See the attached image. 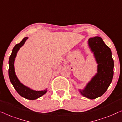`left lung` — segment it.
<instances>
[{
  "mask_svg": "<svg viewBox=\"0 0 122 122\" xmlns=\"http://www.w3.org/2000/svg\"><path fill=\"white\" fill-rule=\"evenodd\" d=\"M88 45L98 64L97 73L85 88L80 89L79 91L83 96L92 100L101 96L112 83L114 74V61L110 48L100 37L89 38Z\"/></svg>",
  "mask_w": 122,
  "mask_h": 122,
  "instance_id": "8db88e82",
  "label": "left lung"
}]
</instances>
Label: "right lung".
<instances>
[{"instance_id":"1","label":"right lung","mask_w":122,"mask_h":122,"mask_svg":"<svg viewBox=\"0 0 122 122\" xmlns=\"http://www.w3.org/2000/svg\"><path fill=\"white\" fill-rule=\"evenodd\" d=\"M27 39H28L27 37L24 38L21 42L18 44H17L13 48L12 54L10 57V59H9L8 74L10 82L20 95L26 99L35 100L44 95L47 91V89L44 91H38L33 90V89L26 87L18 79L17 77L16 76V74H15V68H14V61H15V58L16 57L17 53L19 50L20 48H21L24 45L25 42Z\"/></svg>"}]
</instances>
